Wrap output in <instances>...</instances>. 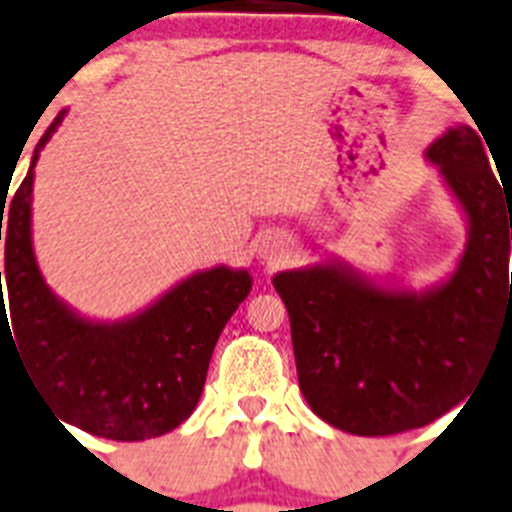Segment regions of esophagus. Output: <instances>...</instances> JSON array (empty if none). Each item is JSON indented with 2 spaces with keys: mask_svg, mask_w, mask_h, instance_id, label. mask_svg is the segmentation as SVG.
<instances>
[{
  "mask_svg": "<svg viewBox=\"0 0 512 512\" xmlns=\"http://www.w3.org/2000/svg\"><path fill=\"white\" fill-rule=\"evenodd\" d=\"M283 255V244H276V247H270V257Z\"/></svg>",
  "mask_w": 512,
  "mask_h": 512,
  "instance_id": "esophagus-1",
  "label": "esophagus"
}]
</instances>
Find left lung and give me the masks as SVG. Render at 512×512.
Wrapping results in <instances>:
<instances>
[{"instance_id":"1","label":"left lung","mask_w":512,"mask_h":512,"mask_svg":"<svg viewBox=\"0 0 512 512\" xmlns=\"http://www.w3.org/2000/svg\"><path fill=\"white\" fill-rule=\"evenodd\" d=\"M424 158L466 218V247L448 278L416 291L338 257L273 278L289 309L299 390L322 422L349 435L435 422L512 341V208L482 137L455 124Z\"/></svg>"}]
</instances>
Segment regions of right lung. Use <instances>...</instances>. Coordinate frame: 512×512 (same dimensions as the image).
Segmentation results:
<instances>
[{
  "instance_id": "right-lung-1",
  "label": "right lung",
  "mask_w": 512,
  "mask_h": 512,
  "mask_svg": "<svg viewBox=\"0 0 512 512\" xmlns=\"http://www.w3.org/2000/svg\"><path fill=\"white\" fill-rule=\"evenodd\" d=\"M57 114L38 140L30 169L2 208L4 270L0 273V346L15 343L51 414L96 437L137 442L176 429L195 411L218 336L247 299V268L197 270L156 302L122 320H90L46 286L33 252V169L62 124ZM2 203L7 197L2 195ZM8 283L13 328L1 304Z\"/></svg>"
}]
</instances>
